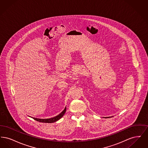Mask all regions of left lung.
Returning a JSON list of instances; mask_svg holds the SVG:
<instances>
[{
    "mask_svg": "<svg viewBox=\"0 0 148 148\" xmlns=\"http://www.w3.org/2000/svg\"><path fill=\"white\" fill-rule=\"evenodd\" d=\"M108 118H109V117H108Z\"/></svg>",
    "mask_w": 148,
    "mask_h": 148,
    "instance_id": "obj_1",
    "label": "left lung"
}]
</instances>
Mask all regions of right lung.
<instances>
[{
  "mask_svg": "<svg viewBox=\"0 0 148 148\" xmlns=\"http://www.w3.org/2000/svg\"><path fill=\"white\" fill-rule=\"evenodd\" d=\"M65 112H66V108L64 109V110L62 113L59 114L58 115H57L54 118H50V119H38V118H33L35 120L38 121H39V122H41V123H51L56 122V121H58V120L60 119L64 115Z\"/></svg>",
  "mask_w": 148,
  "mask_h": 148,
  "instance_id": "obj_1",
  "label": "right lung"
}]
</instances>
